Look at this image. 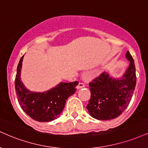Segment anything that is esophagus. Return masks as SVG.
<instances>
[{"label":"esophagus","instance_id":"esophagus-1","mask_svg":"<svg viewBox=\"0 0 148 148\" xmlns=\"http://www.w3.org/2000/svg\"><path fill=\"white\" fill-rule=\"evenodd\" d=\"M84 87H85L84 83H79V85H77V87H76V88H77V89H80V88H84Z\"/></svg>","mask_w":148,"mask_h":148}]
</instances>
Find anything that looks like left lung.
Returning <instances> with one entry per match:
<instances>
[{
  "label": "left lung",
  "instance_id": "8db88e82",
  "mask_svg": "<svg viewBox=\"0 0 148 148\" xmlns=\"http://www.w3.org/2000/svg\"><path fill=\"white\" fill-rule=\"evenodd\" d=\"M126 58L130 63L121 79L112 78L104 72L89 83L91 97L86 108L93 118L102 121L117 118L130 103L136 83V68L129 51Z\"/></svg>",
  "mask_w": 148,
  "mask_h": 148
}]
</instances>
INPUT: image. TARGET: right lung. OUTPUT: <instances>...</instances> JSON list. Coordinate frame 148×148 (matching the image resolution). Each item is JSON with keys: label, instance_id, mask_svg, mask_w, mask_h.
Instances as JSON below:
<instances>
[{"label": "right lung", "instance_id": "obj_1", "mask_svg": "<svg viewBox=\"0 0 148 148\" xmlns=\"http://www.w3.org/2000/svg\"><path fill=\"white\" fill-rule=\"evenodd\" d=\"M23 56L17 67L15 90L21 108L29 117L39 122L51 121L58 118L65 107L67 98L76 92L78 81L60 83L49 91L37 93L30 92L21 81Z\"/></svg>", "mask_w": 148, "mask_h": 148}]
</instances>
